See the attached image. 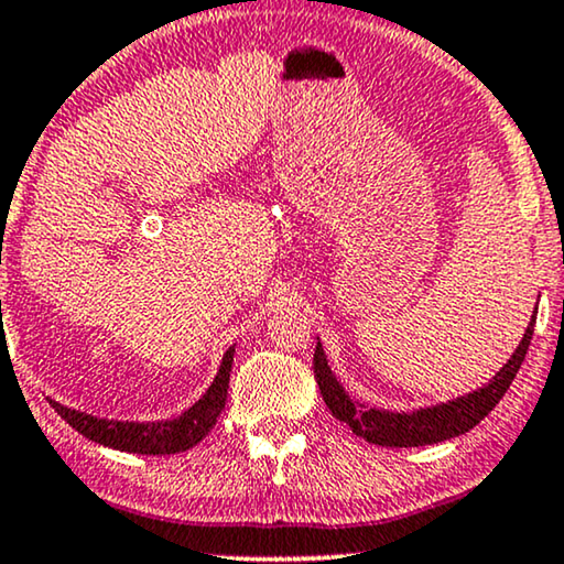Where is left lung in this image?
I'll list each match as a JSON object with an SVG mask.
<instances>
[{"instance_id": "left-lung-1", "label": "left lung", "mask_w": 564, "mask_h": 564, "mask_svg": "<svg viewBox=\"0 0 564 564\" xmlns=\"http://www.w3.org/2000/svg\"><path fill=\"white\" fill-rule=\"evenodd\" d=\"M534 322H529L527 335H523L521 345H518L513 356L502 369L495 373L490 384H485L477 392L456 397V400L446 404H435V408H425L417 412H389L377 408H364L356 404L345 394V389L337 384L335 373L329 371L325 352L317 343L314 348V377H317L322 400L329 408V412L343 423L352 427V433L366 438L369 444L377 446H394V448H410V446H427L441 444V441L454 438L475 427L479 420L492 412L495 404L502 400L508 387L513 384L518 369H521L523 358L531 345V335H534Z\"/></svg>"}]
</instances>
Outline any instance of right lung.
Wrapping results in <instances>:
<instances>
[{"mask_svg":"<svg viewBox=\"0 0 564 564\" xmlns=\"http://www.w3.org/2000/svg\"><path fill=\"white\" fill-rule=\"evenodd\" d=\"M231 360H235V348L224 352V360L216 373L214 384L208 392L185 410L183 415L175 420H160V423H120V420H102L87 412L64 408L51 400L58 415L69 423L74 431H79L85 438L95 441V444L118 448V452L131 454H180L193 448L195 444L206 438V433L216 425V417L221 415L224 404H227V389H229V371Z\"/></svg>","mask_w":564,"mask_h":564,"instance_id":"1","label":"right lung"}]
</instances>
